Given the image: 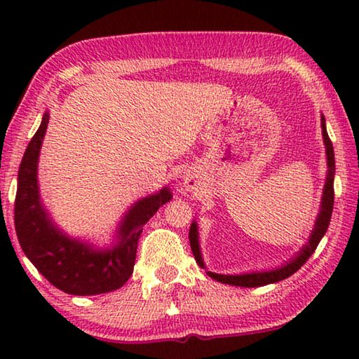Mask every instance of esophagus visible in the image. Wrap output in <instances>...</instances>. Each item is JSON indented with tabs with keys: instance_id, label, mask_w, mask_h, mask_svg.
<instances>
[{
	"instance_id": "34e87169",
	"label": "esophagus",
	"mask_w": 359,
	"mask_h": 359,
	"mask_svg": "<svg viewBox=\"0 0 359 359\" xmlns=\"http://www.w3.org/2000/svg\"><path fill=\"white\" fill-rule=\"evenodd\" d=\"M185 188L187 190H194V188H196V182L191 179H185Z\"/></svg>"
}]
</instances>
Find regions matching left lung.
Listing matches in <instances>:
<instances>
[{
	"mask_svg": "<svg viewBox=\"0 0 359 359\" xmlns=\"http://www.w3.org/2000/svg\"><path fill=\"white\" fill-rule=\"evenodd\" d=\"M321 131H323V141L326 147V158H327V177L323 190V199H321V209L317 222H315V228L311 234V239H309L307 245L301 248V252L297 253L290 263L283 264L282 267L274 271L267 272H252V274H241V276H223V274H215V272H208V276L214 278V280L226 285H234V287H245V288H255V287H263V285L276 283L280 282L283 278H288L293 276L296 271L301 269V266L306 264V261L312 257L315 248L320 244L321 238H323L325 233L327 231L332 215V205H334V172H336V161H334V149L330 136H327L326 125H325V117H321ZM190 245L191 252L194 255V259L196 263L205 267L201 258V252H199V242H198V226L196 223H191L190 226Z\"/></svg>",
	"mask_w": 359,
	"mask_h": 359,
	"instance_id": "1",
	"label": "left lung"
}]
</instances>
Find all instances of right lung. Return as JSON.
Masks as SVG:
<instances>
[{"label": "right lung", "instance_id": "obj_1", "mask_svg": "<svg viewBox=\"0 0 359 359\" xmlns=\"http://www.w3.org/2000/svg\"><path fill=\"white\" fill-rule=\"evenodd\" d=\"M47 123L48 112L42 117L19 168L14 223L22 250L36 269L65 293L92 296L118 290L133 274L144 224L163 204L171 201L172 194L165 187L133 205L120 223L117 244L112 248L100 250L68 238L52 223L39 198L38 160Z\"/></svg>", "mask_w": 359, "mask_h": 359}]
</instances>
